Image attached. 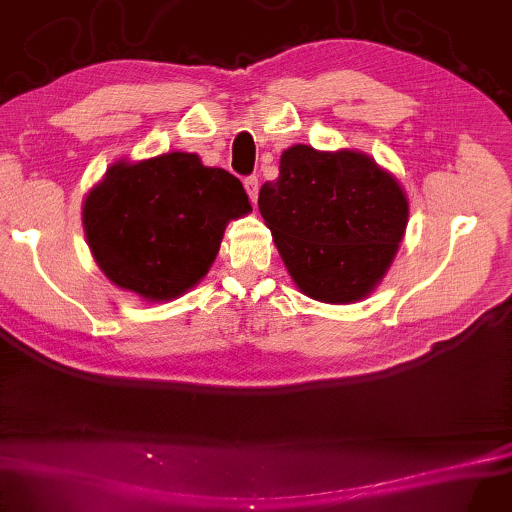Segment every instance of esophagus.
Wrapping results in <instances>:
<instances>
[{"label": "esophagus", "mask_w": 512, "mask_h": 512, "mask_svg": "<svg viewBox=\"0 0 512 512\" xmlns=\"http://www.w3.org/2000/svg\"><path fill=\"white\" fill-rule=\"evenodd\" d=\"M243 186H246V193H248V198L250 200H257V193H259V180L255 175H250V177H246V180H243Z\"/></svg>", "instance_id": "1"}]
</instances>
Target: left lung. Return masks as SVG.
<instances>
[{
	"label": "left lung",
	"instance_id": "8db88e82",
	"mask_svg": "<svg viewBox=\"0 0 512 512\" xmlns=\"http://www.w3.org/2000/svg\"><path fill=\"white\" fill-rule=\"evenodd\" d=\"M259 212L303 294L353 303L394 259L408 200L367 154L294 145L282 152L278 180L259 189Z\"/></svg>",
	"mask_w": 512,
	"mask_h": 512
}]
</instances>
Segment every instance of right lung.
I'll return each instance as SVG.
<instances>
[{"mask_svg": "<svg viewBox=\"0 0 512 512\" xmlns=\"http://www.w3.org/2000/svg\"><path fill=\"white\" fill-rule=\"evenodd\" d=\"M250 212L237 177L198 154L113 164L88 193L84 227L104 275L148 300L182 296L209 271L225 223Z\"/></svg>", "mask_w": 512, "mask_h": 512, "instance_id": "1", "label": "right lung"}]
</instances>
